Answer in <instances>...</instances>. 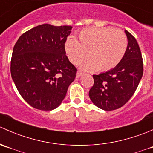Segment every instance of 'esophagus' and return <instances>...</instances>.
<instances>
[{
    "instance_id": "esophagus-1",
    "label": "esophagus",
    "mask_w": 153,
    "mask_h": 153,
    "mask_svg": "<svg viewBox=\"0 0 153 153\" xmlns=\"http://www.w3.org/2000/svg\"><path fill=\"white\" fill-rule=\"evenodd\" d=\"M82 75H83V72H81V71L78 70V72H77V73H76V77H77V78H80V77H81Z\"/></svg>"
}]
</instances>
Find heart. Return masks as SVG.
<instances>
[{
  "mask_svg": "<svg viewBox=\"0 0 153 153\" xmlns=\"http://www.w3.org/2000/svg\"><path fill=\"white\" fill-rule=\"evenodd\" d=\"M128 40L124 32L111 27H91L78 33V41L72 36L64 42V51L72 64L88 71H107L115 68L124 58Z\"/></svg>",
  "mask_w": 153,
  "mask_h": 153,
  "instance_id": "1",
  "label": "heart"
}]
</instances>
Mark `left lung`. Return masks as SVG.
<instances>
[{
  "label": "left lung",
  "instance_id": "1",
  "mask_svg": "<svg viewBox=\"0 0 153 153\" xmlns=\"http://www.w3.org/2000/svg\"><path fill=\"white\" fill-rule=\"evenodd\" d=\"M128 40L124 58L115 68L93 75L94 84L89 92L95 106L106 111L121 107L130 99L143 75L141 52L136 39L125 30Z\"/></svg>",
  "mask_w": 153,
  "mask_h": 153
}]
</instances>
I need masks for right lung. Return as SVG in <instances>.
<instances>
[{
    "instance_id": "right-lung-1",
    "label": "right lung",
    "mask_w": 153,
    "mask_h": 153,
    "mask_svg": "<svg viewBox=\"0 0 153 153\" xmlns=\"http://www.w3.org/2000/svg\"><path fill=\"white\" fill-rule=\"evenodd\" d=\"M71 26L45 24L24 32L11 59V75L20 95L32 107L52 110L64 99L77 69L68 59L64 42Z\"/></svg>"
}]
</instances>
